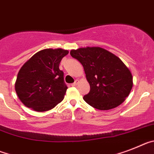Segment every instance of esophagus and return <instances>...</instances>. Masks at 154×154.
Masks as SVG:
<instances>
[{
  "mask_svg": "<svg viewBox=\"0 0 154 154\" xmlns=\"http://www.w3.org/2000/svg\"><path fill=\"white\" fill-rule=\"evenodd\" d=\"M78 83H79V81H78V80H76L75 82L73 83V84H72V86H73V87L77 86V85H78Z\"/></svg>",
  "mask_w": 154,
  "mask_h": 154,
  "instance_id": "esophagus-1",
  "label": "esophagus"
}]
</instances>
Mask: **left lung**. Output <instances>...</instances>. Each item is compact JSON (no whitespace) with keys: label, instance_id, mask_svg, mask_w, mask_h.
<instances>
[{"label":"left lung","instance_id":"1","mask_svg":"<svg viewBox=\"0 0 154 154\" xmlns=\"http://www.w3.org/2000/svg\"><path fill=\"white\" fill-rule=\"evenodd\" d=\"M70 55L81 62L90 92L84 100L98 110L115 109L123 102L133 85V75L117 56L98 46L71 49Z\"/></svg>","mask_w":154,"mask_h":154}]
</instances>
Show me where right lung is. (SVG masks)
<instances>
[{
    "mask_svg": "<svg viewBox=\"0 0 154 154\" xmlns=\"http://www.w3.org/2000/svg\"><path fill=\"white\" fill-rule=\"evenodd\" d=\"M69 53L63 49H45L34 54L21 67L14 88L25 106L46 112L63 100L67 87L59 66Z\"/></svg>",
    "mask_w": 154,
    "mask_h": 154,
    "instance_id": "add662e5",
    "label": "right lung"
}]
</instances>
